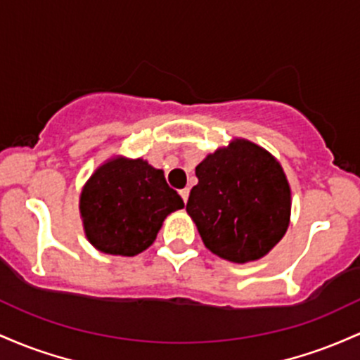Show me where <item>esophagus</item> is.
<instances>
[{"label": "esophagus", "mask_w": 360, "mask_h": 360, "mask_svg": "<svg viewBox=\"0 0 360 360\" xmlns=\"http://www.w3.org/2000/svg\"><path fill=\"white\" fill-rule=\"evenodd\" d=\"M188 193H191V191H188V187L187 188H181V191H180V195H181V199H184V202L188 200Z\"/></svg>", "instance_id": "34e87169"}]
</instances>
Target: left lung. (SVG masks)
Segmentation results:
<instances>
[{"mask_svg": "<svg viewBox=\"0 0 360 360\" xmlns=\"http://www.w3.org/2000/svg\"><path fill=\"white\" fill-rule=\"evenodd\" d=\"M187 212L214 255L246 264L265 257L290 221V187L276 156L236 137L195 167Z\"/></svg>", "mask_w": 360, "mask_h": 360, "instance_id": "obj_1", "label": "left lung"}]
</instances>
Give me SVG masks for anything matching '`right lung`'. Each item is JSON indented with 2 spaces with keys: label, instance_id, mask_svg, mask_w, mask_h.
<instances>
[{
  "label": "right lung",
  "instance_id": "right-lung-1",
  "mask_svg": "<svg viewBox=\"0 0 360 360\" xmlns=\"http://www.w3.org/2000/svg\"><path fill=\"white\" fill-rule=\"evenodd\" d=\"M184 207L163 169L143 158L114 156L100 165L79 195L86 240L108 255L134 257L153 245L172 212Z\"/></svg>",
  "mask_w": 360,
  "mask_h": 360
}]
</instances>
